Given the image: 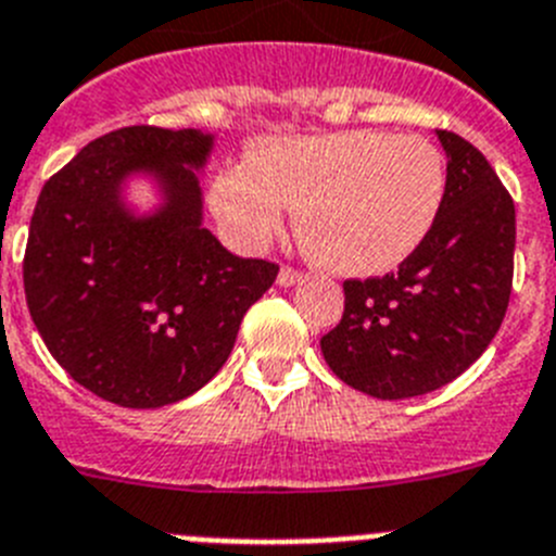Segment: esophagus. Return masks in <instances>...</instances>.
Here are the masks:
<instances>
[{
    "label": "esophagus",
    "mask_w": 556,
    "mask_h": 556,
    "mask_svg": "<svg viewBox=\"0 0 556 556\" xmlns=\"http://www.w3.org/2000/svg\"><path fill=\"white\" fill-rule=\"evenodd\" d=\"M301 281H303L301 269L281 267V273H278V283H281V287H294V283H301Z\"/></svg>",
    "instance_id": "34e87169"
}]
</instances>
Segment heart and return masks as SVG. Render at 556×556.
Returning a JSON list of instances; mask_svg holds the SVG:
<instances>
[{
    "instance_id": "heart-1",
    "label": "heart",
    "mask_w": 556,
    "mask_h": 556,
    "mask_svg": "<svg viewBox=\"0 0 556 556\" xmlns=\"http://www.w3.org/2000/svg\"><path fill=\"white\" fill-rule=\"evenodd\" d=\"M445 198V161L424 136L342 130L253 147L250 164L214 180L219 223L242 248L262 250L298 208V233L317 264L378 275L415 253Z\"/></svg>"
}]
</instances>
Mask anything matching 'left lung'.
Masks as SVG:
<instances>
[{
	"label": "left lung",
	"mask_w": 556,
	"mask_h": 556,
	"mask_svg": "<svg viewBox=\"0 0 556 556\" xmlns=\"http://www.w3.org/2000/svg\"><path fill=\"white\" fill-rule=\"evenodd\" d=\"M434 228L397 273L345 281V312L320 339L328 367L381 401L426 395L488 351L513 292L515 203L488 159L451 130Z\"/></svg>",
	"instance_id": "8db88e82"
}]
</instances>
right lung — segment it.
Returning <instances> with one entry per match:
<instances>
[{"instance_id": "right-lung-1", "label": "right lung", "mask_w": 556, "mask_h": 556, "mask_svg": "<svg viewBox=\"0 0 556 556\" xmlns=\"http://www.w3.org/2000/svg\"><path fill=\"white\" fill-rule=\"evenodd\" d=\"M203 130L132 125L83 147L43 184L24 250L29 317L58 365L127 409L178 404L217 376L278 264L239 258L203 228ZM160 184L136 215L127 177Z\"/></svg>"}]
</instances>
